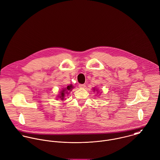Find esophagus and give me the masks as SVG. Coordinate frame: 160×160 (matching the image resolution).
Returning <instances> with one entry per match:
<instances>
[{
  "mask_svg": "<svg viewBox=\"0 0 160 160\" xmlns=\"http://www.w3.org/2000/svg\"><path fill=\"white\" fill-rule=\"evenodd\" d=\"M79 87L80 88H84L85 87V84H79Z\"/></svg>",
  "mask_w": 160,
  "mask_h": 160,
  "instance_id": "obj_1",
  "label": "esophagus"
}]
</instances>
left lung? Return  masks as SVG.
I'll return each mask as SVG.
<instances>
[{"label": "left lung", "instance_id": "left-lung-1", "mask_svg": "<svg viewBox=\"0 0 160 160\" xmlns=\"http://www.w3.org/2000/svg\"><path fill=\"white\" fill-rule=\"evenodd\" d=\"M93 90H94V91H95V88H93Z\"/></svg>", "mask_w": 160, "mask_h": 160}]
</instances>
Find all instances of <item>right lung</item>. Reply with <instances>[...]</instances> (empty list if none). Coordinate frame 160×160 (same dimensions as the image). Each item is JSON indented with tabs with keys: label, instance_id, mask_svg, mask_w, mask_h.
<instances>
[{
	"label": "right lung",
	"instance_id": "right-lung-1",
	"mask_svg": "<svg viewBox=\"0 0 160 160\" xmlns=\"http://www.w3.org/2000/svg\"><path fill=\"white\" fill-rule=\"evenodd\" d=\"M73 88V87L72 86V85H70L67 86L66 88L62 89V90L60 92V96H58V97L60 98H61V100H63V99H64L65 95V94L68 95V94L69 93V92H70Z\"/></svg>",
	"mask_w": 160,
	"mask_h": 160
}]
</instances>
